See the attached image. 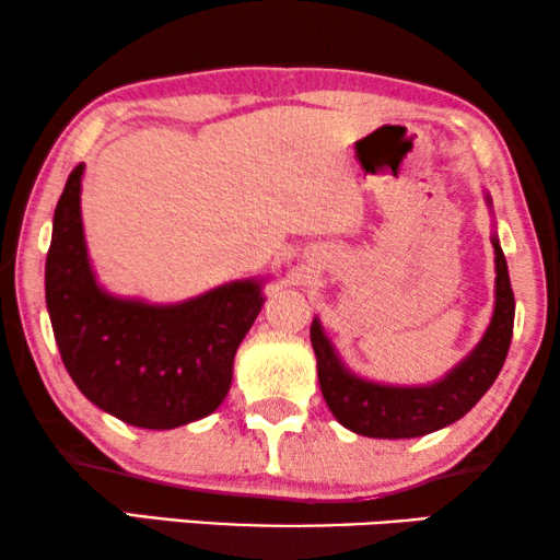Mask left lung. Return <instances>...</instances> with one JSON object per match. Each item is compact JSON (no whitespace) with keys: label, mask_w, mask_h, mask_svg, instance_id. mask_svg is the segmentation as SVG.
I'll use <instances>...</instances> for the list:
<instances>
[{"label":"left lung","mask_w":560,"mask_h":560,"mask_svg":"<svg viewBox=\"0 0 560 560\" xmlns=\"http://www.w3.org/2000/svg\"><path fill=\"white\" fill-rule=\"evenodd\" d=\"M489 203V198H487ZM494 247V313L471 354L446 377L431 385H382L347 370L318 318L311 324V343L318 359V382L328 410L343 428L370 439H418L464 418L494 385L512 341L515 295L500 240Z\"/></svg>","instance_id":"1"}]
</instances>
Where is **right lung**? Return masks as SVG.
I'll return each mask as SVG.
<instances>
[{"mask_svg":"<svg viewBox=\"0 0 560 560\" xmlns=\"http://www.w3.org/2000/svg\"><path fill=\"white\" fill-rule=\"evenodd\" d=\"M81 178L83 165H75L45 262V303L68 374L96 408L129 425L171 431L211 416L262 311V280H234L173 305L109 295L89 262Z\"/></svg>","mask_w":560,"mask_h":560,"instance_id":"add662e5","label":"right lung"}]
</instances>
